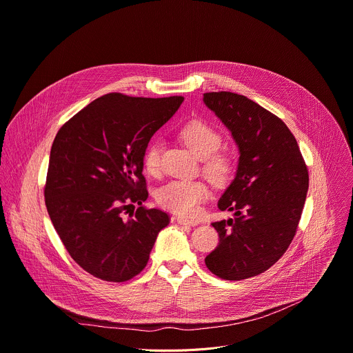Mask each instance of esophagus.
Returning a JSON list of instances; mask_svg holds the SVG:
<instances>
[{
	"label": "esophagus",
	"instance_id": "obj_1",
	"mask_svg": "<svg viewBox=\"0 0 353 353\" xmlns=\"http://www.w3.org/2000/svg\"><path fill=\"white\" fill-rule=\"evenodd\" d=\"M177 222L183 223V225H191V227H194L199 223L197 219H188V218H184V216H177Z\"/></svg>",
	"mask_w": 353,
	"mask_h": 353
}]
</instances>
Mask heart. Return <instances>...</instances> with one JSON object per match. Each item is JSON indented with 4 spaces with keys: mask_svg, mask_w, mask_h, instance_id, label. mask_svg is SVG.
Listing matches in <instances>:
<instances>
[{
    "mask_svg": "<svg viewBox=\"0 0 353 353\" xmlns=\"http://www.w3.org/2000/svg\"><path fill=\"white\" fill-rule=\"evenodd\" d=\"M180 138L185 145L203 159V172L215 184L227 183L235 170V160L231 152L219 149L221 134L204 119H190L180 128ZM143 168L149 174L162 170V142L150 141L142 154ZM208 197V187L201 180L177 179L169 181L157 191L156 200L166 210L179 215H194L200 204Z\"/></svg>",
    "mask_w": 353,
    "mask_h": 353,
    "instance_id": "obj_1",
    "label": "heart"
}]
</instances>
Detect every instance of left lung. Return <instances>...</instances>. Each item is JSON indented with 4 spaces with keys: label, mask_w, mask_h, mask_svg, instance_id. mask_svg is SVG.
<instances>
[{
    "label": "left lung",
    "mask_w": 353,
    "mask_h": 353,
    "mask_svg": "<svg viewBox=\"0 0 353 353\" xmlns=\"http://www.w3.org/2000/svg\"><path fill=\"white\" fill-rule=\"evenodd\" d=\"M204 103L232 132L241 153L236 176L218 201L235 216L212 222L219 243L205 265L223 280H243L266 272L290 246L308 169L288 126L258 103L230 91L205 92Z\"/></svg>",
    "instance_id": "1"
}]
</instances>
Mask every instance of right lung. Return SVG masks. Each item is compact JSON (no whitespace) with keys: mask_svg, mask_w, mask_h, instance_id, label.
Wrapping results in <instances>:
<instances>
[{"mask_svg":"<svg viewBox=\"0 0 353 353\" xmlns=\"http://www.w3.org/2000/svg\"><path fill=\"white\" fill-rule=\"evenodd\" d=\"M183 100L181 95L146 99L110 92L59 130L45 204L72 259L91 276L131 280L145 269L157 234L169 225L168 212L142 205L148 199L142 154Z\"/></svg>","mask_w":353,"mask_h":353,"instance_id":"obj_1","label":"right lung"}]
</instances>
